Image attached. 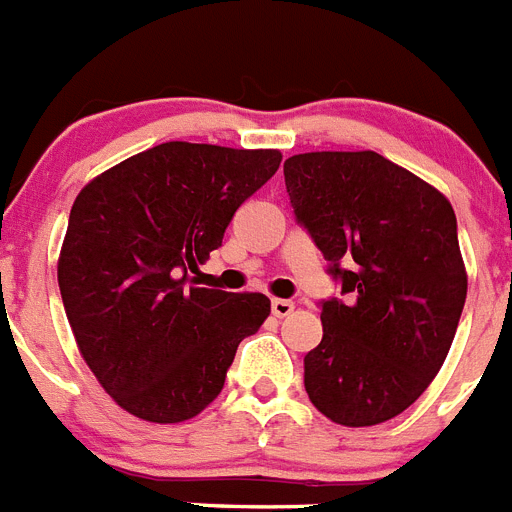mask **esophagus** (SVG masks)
<instances>
[{"mask_svg": "<svg viewBox=\"0 0 512 512\" xmlns=\"http://www.w3.org/2000/svg\"><path fill=\"white\" fill-rule=\"evenodd\" d=\"M273 314L275 317H288V314H291L293 309H296V304H293V301H288V299H273Z\"/></svg>", "mask_w": 512, "mask_h": 512, "instance_id": "obj_1", "label": "esophagus"}]
</instances>
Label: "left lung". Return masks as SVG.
<instances>
[{
  "label": "left lung",
  "instance_id": "8db88e82",
  "mask_svg": "<svg viewBox=\"0 0 512 512\" xmlns=\"http://www.w3.org/2000/svg\"><path fill=\"white\" fill-rule=\"evenodd\" d=\"M296 219L348 299L322 304L304 358L311 404L345 428L402 415L438 376L466 301L451 203L376 151H309L283 164Z\"/></svg>",
  "mask_w": 512,
  "mask_h": 512
}]
</instances>
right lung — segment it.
<instances>
[{"label": "right lung", "mask_w": 512, "mask_h": 512, "mask_svg": "<svg viewBox=\"0 0 512 512\" xmlns=\"http://www.w3.org/2000/svg\"><path fill=\"white\" fill-rule=\"evenodd\" d=\"M278 149L167 141L90 180L71 206L59 288L84 363L146 422H185L219 397L239 342L270 314L265 293L188 273L275 175Z\"/></svg>", "instance_id": "obj_1"}]
</instances>
